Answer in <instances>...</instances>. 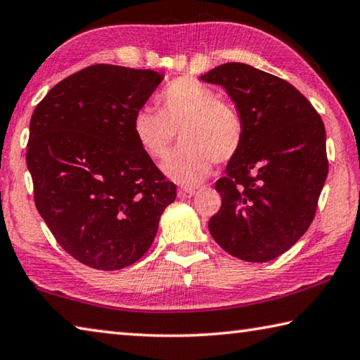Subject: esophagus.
I'll list each match as a JSON object with an SVG mask.
<instances>
[{
	"label": "esophagus",
	"instance_id": "esophagus-1",
	"mask_svg": "<svg viewBox=\"0 0 360 360\" xmlns=\"http://www.w3.org/2000/svg\"><path fill=\"white\" fill-rule=\"evenodd\" d=\"M194 193H196V190H193V188H180V190L176 191V196L180 199H186V198H191Z\"/></svg>",
	"mask_w": 360,
	"mask_h": 360
}]
</instances>
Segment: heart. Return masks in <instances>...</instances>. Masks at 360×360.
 Listing matches in <instances>:
<instances>
[{"label": "heart", "mask_w": 360, "mask_h": 360, "mask_svg": "<svg viewBox=\"0 0 360 360\" xmlns=\"http://www.w3.org/2000/svg\"><path fill=\"white\" fill-rule=\"evenodd\" d=\"M160 112L150 107L132 118V136L145 155L162 160L179 131L181 147L162 164L164 175L175 184L194 186L212 170V162H226L243 142V120L234 105L218 99L199 80L180 77L161 91Z\"/></svg>", "instance_id": "heart-1"}]
</instances>
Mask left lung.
Listing matches in <instances>:
<instances>
[{
    "label": "left lung",
    "instance_id": "left-lung-1",
    "mask_svg": "<svg viewBox=\"0 0 360 360\" xmlns=\"http://www.w3.org/2000/svg\"><path fill=\"white\" fill-rule=\"evenodd\" d=\"M200 80L221 85L243 120V142L215 190L209 221L215 242L248 262H267L305 234L329 170L316 109L289 82L243 63H226Z\"/></svg>",
    "mask_w": 360,
    "mask_h": 360
}]
</instances>
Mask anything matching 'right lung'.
I'll list each match as a JSON object with an SVG mask.
<instances>
[{"label":"right lung","mask_w":360,"mask_h":360,"mask_svg":"<svg viewBox=\"0 0 360 360\" xmlns=\"http://www.w3.org/2000/svg\"><path fill=\"white\" fill-rule=\"evenodd\" d=\"M164 77L93 65L56 84L31 115L34 204L61 248L98 270L147 253L176 188L132 136V118Z\"/></svg>","instance_id":"add662e5"}]
</instances>
